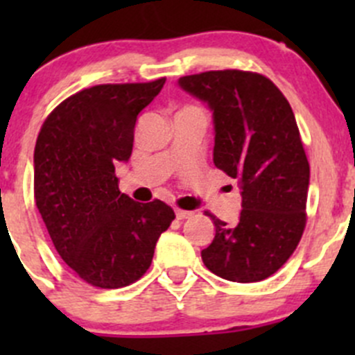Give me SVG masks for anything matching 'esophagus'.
Returning a JSON list of instances; mask_svg holds the SVG:
<instances>
[{"label": "esophagus", "mask_w": 355, "mask_h": 355, "mask_svg": "<svg viewBox=\"0 0 355 355\" xmlns=\"http://www.w3.org/2000/svg\"><path fill=\"white\" fill-rule=\"evenodd\" d=\"M175 216L177 220H187L192 216V211H184V209H175Z\"/></svg>", "instance_id": "1"}]
</instances>
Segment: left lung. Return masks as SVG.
<instances>
[{
  "instance_id": "1",
  "label": "left lung",
  "mask_w": 355,
  "mask_h": 355,
  "mask_svg": "<svg viewBox=\"0 0 355 355\" xmlns=\"http://www.w3.org/2000/svg\"><path fill=\"white\" fill-rule=\"evenodd\" d=\"M178 85L213 111V161L242 191L235 227L207 213L216 234L202 263L225 280H264L287 263L306 227L309 163L293 111L270 78L252 71H204Z\"/></svg>"
}]
</instances>
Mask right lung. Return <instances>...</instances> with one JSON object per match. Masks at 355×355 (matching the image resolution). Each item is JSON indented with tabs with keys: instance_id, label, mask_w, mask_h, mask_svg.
I'll return each mask as SVG.
<instances>
[{
	"instance_id": "add662e5",
	"label": "right lung",
	"mask_w": 355,
	"mask_h": 355,
	"mask_svg": "<svg viewBox=\"0 0 355 355\" xmlns=\"http://www.w3.org/2000/svg\"><path fill=\"white\" fill-rule=\"evenodd\" d=\"M164 82L84 89L56 106L37 135L35 206L62 259L92 287L137 282L175 220L161 200L142 204L121 194L114 177V164L132 155L139 113Z\"/></svg>"
}]
</instances>
